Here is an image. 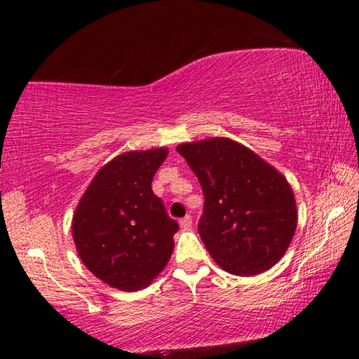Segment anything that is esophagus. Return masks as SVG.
<instances>
[{"label": "esophagus", "mask_w": 359, "mask_h": 359, "mask_svg": "<svg viewBox=\"0 0 359 359\" xmlns=\"http://www.w3.org/2000/svg\"><path fill=\"white\" fill-rule=\"evenodd\" d=\"M191 217L190 215H185L184 218H180V222H179V224H180V228L182 229H188V228H191Z\"/></svg>", "instance_id": "obj_1"}]
</instances>
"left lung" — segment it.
Here are the masks:
<instances>
[{"label": "left lung", "mask_w": 359, "mask_h": 359, "mask_svg": "<svg viewBox=\"0 0 359 359\" xmlns=\"http://www.w3.org/2000/svg\"><path fill=\"white\" fill-rule=\"evenodd\" d=\"M204 193L198 233L215 263L234 276L274 266L293 239L297 210L287 179L228 137L180 144Z\"/></svg>", "instance_id": "left-lung-1"}]
</instances>
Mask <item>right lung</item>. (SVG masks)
<instances>
[{
    "label": "right lung",
    "instance_id": "right-lung-1",
    "mask_svg": "<svg viewBox=\"0 0 359 359\" xmlns=\"http://www.w3.org/2000/svg\"><path fill=\"white\" fill-rule=\"evenodd\" d=\"M168 149L115 156L95 175L72 217L79 257L95 277L121 291L145 288L165 269L179 224L151 191Z\"/></svg>",
    "mask_w": 359,
    "mask_h": 359
}]
</instances>
